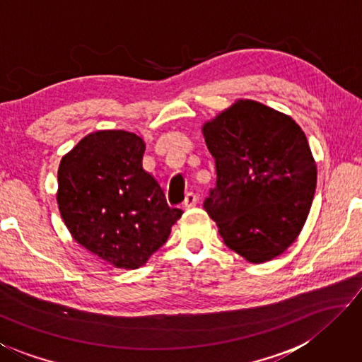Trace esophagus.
I'll list each match as a JSON object with an SVG mask.
<instances>
[{"mask_svg": "<svg viewBox=\"0 0 362 362\" xmlns=\"http://www.w3.org/2000/svg\"><path fill=\"white\" fill-rule=\"evenodd\" d=\"M196 204H198V196H196L194 193H188L185 196V201H183V204H182V207L185 210H189V209H193Z\"/></svg>", "mask_w": 362, "mask_h": 362, "instance_id": "1", "label": "esophagus"}]
</instances>
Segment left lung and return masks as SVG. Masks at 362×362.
<instances>
[{
	"label": "left lung",
	"mask_w": 362,
	"mask_h": 362,
	"mask_svg": "<svg viewBox=\"0 0 362 362\" xmlns=\"http://www.w3.org/2000/svg\"><path fill=\"white\" fill-rule=\"evenodd\" d=\"M216 169L204 201L226 247L248 262L274 259L298 238L317 188V164L290 115L238 100L202 127Z\"/></svg>",
	"instance_id": "left-lung-1"
}]
</instances>
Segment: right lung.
<instances>
[{
    "label": "right lung",
    "mask_w": 362,
    "mask_h": 362,
    "mask_svg": "<svg viewBox=\"0 0 362 362\" xmlns=\"http://www.w3.org/2000/svg\"><path fill=\"white\" fill-rule=\"evenodd\" d=\"M146 142L123 129L95 131L63 156L58 210L77 244L118 269H137L168 240L182 210L169 207L142 168Z\"/></svg>",
    "instance_id": "obj_1"
}]
</instances>
